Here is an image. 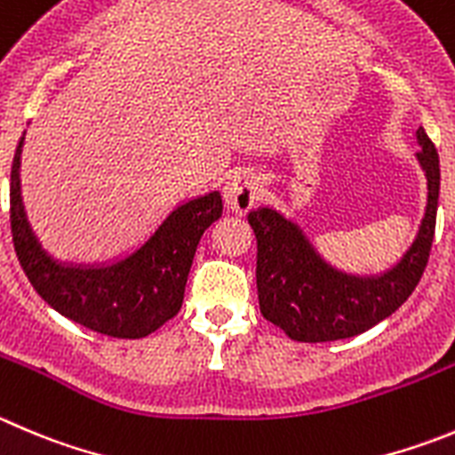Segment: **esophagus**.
I'll return each mask as SVG.
<instances>
[{
	"instance_id": "34e87169",
	"label": "esophagus",
	"mask_w": 455,
	"mask_h": 455,
	"mask_svg": "<svg viewBox=\"0 0 455 455\" xmlns=\"http://www.w3.org/2000/svg\"><path fill=\"white\" fill-rule=\"evenodd\" d=\"M260 177L253 172H240L233 175L224 186V204L231 213L244 215L249 213V208L258 202L260 197Z\"/></svg>"
}]
</instances>
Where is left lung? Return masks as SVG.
<instances>
[{
  "label": "left lung",
  "mask_w": 455,
  "mask_h": 455,
  "mask_svg": "<svg viewBox=\"0 0 455 455\" xmlns=\"http://www.w3.org/2000/svg\"><path fill=\"white\" fill-rule=\"evenodd\" d=\"M418 141L422 146L418 159L428 180L427 213L404 260L379 278H355L325 265L303 231L271 208L247 215L258 242L260 312L290 339L321 343L356 337L413 294L431 253L440 195L438 150L424 127L418 130Z\"/></svg>",
  "instance_id": "obj_1"
}]
</instances>
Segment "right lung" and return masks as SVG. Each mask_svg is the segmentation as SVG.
<instances>
[{"label":"right lung","instance_id":"right-lung-1","mask_svg":"<svg viewBox=\"0 0 455 455\" xmlns=\"http://www.w3.org/2000/svg\"><path fill=\"white\" fill-rule=\"evenodd\" d=\"M20 139L11 168V233L17 260L33 290L62 316L116 339H141L175 316L184 303L186 280L199 237L222 215L220 193L184 204L159 231L112 267H62L42 251L20 195Z\"/></svg>","mask_w":455,"mask_h":455}]
</instances>
